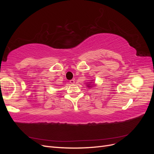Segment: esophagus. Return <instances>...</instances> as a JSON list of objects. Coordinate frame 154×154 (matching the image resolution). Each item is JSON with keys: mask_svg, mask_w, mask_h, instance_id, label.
<instances>
[{"mask_svg": "<svg viewBox=\"0 0 154 154\" xmlns=\"http://www.w3.org/2000/svg\"><path fill=\"white\" fill-rule=\"evenodd\" d=\"M69 82H70V83H71V84H74V82H75V80H73V79H72V80H70V81H69Z\"/></svg>", "mask_w": 154, "mask_h": 154, "instance_id": "obj_1", "label": "esophagus"}]
</instances>
